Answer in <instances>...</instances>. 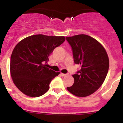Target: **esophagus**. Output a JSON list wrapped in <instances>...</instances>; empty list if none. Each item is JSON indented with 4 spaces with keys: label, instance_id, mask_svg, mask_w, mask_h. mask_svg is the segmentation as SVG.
Instances as JSON below:
<instances>
[{
    "label": "esophagus",
    "instance_id": "obj_1",
    "mask_svg": "<svg viewBox=\"0 0 123 123\" xmlns=\"http://www.w3.org/2000/svg\"><path fill=\"white\" fill-rule=\"evenodd\" d=\"M61 75L63 76V77H66V76L68 75V74H63V73H61Z\"/></svg>",
    "mask_w": 123,
    "mask_h": 123
}]
</instances>
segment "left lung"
Returning <instances> with one entry per match:
<instances>
[{"instance_id": "8db88e82", "label": "left lung", "mask_w": 123, "mask_h": 123, "mask_svg": "<svg viewBox=\"0 0 123 123\" xmlns=\"http://www.w3.org/2000/svg\"><path fill=\"white\" fill-rule=\"evenodd\" d=\"M72 47L74 63L81 69L72 75L74 83L67 89L72 94L85 97L94 93L103 85L109 66L107 52L99 42L85 34L66 37Z\"/></svg>"}]
</instances>
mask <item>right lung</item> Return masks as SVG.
<instances>
[{
	"label": "right lung",
	"mask_w": 123,
	"mask_h": 123,
	"mask_svg": "<svg viewBox=\"0 0 123 123\" xmlns=\"http://www.w3.org/2000/svg\"><path fill=\"white\" fill-rule=\"evenodd\" d=\"M65 40L64 36L37 34L17 43L10 60V74L13 83L26 95L37 97L46 93L54 78L60 72L46 67L48 57Z\"/></svg>",
	"instance_id": "1"
}]
</instances>
